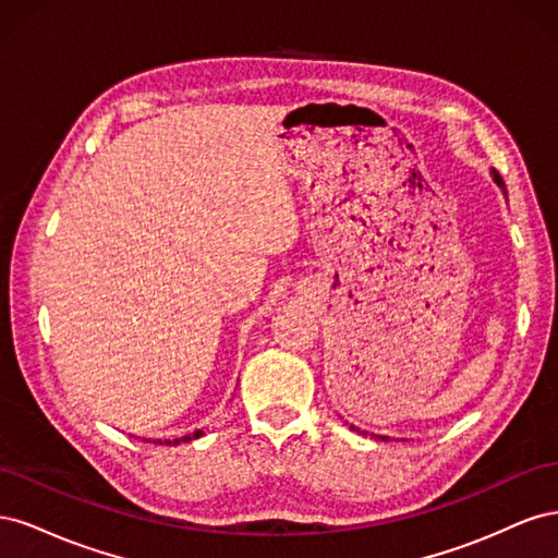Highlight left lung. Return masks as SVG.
Instances as JSON below:
<instances>
[{
  "instance_id": "1",
  "label": "left lung",
  "mask_w": 558,
  "mask_h": 558,
  "mask_svg": "<svg viewBox=\"0 0 558 558\" xmlns=\"http://www.w3.org/2000/svg\"><path fill=\"white\" fill-rule=\"evenodd\" d=\"M494 179H496V183L500 185V189H505V181H502V177H500L496 170H494Z\"/></svg>"
}]
</instances>
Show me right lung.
Masks as SVG:
<instances>
[{
  "label": "right lung",
  "instance_id": "1",
  "mask_svg": "<svg viewBox=\"0 0 558 558\" xmlns=\"http://www.w3.org/2000/svg\"><path fill=\"white\" fill-rule=\"evenodd\" d=\"M202 435V430H195L193 435H185V437H177L174 442H170V440H165V445H181V442H189V440H195V437H199ZM162 445V442H160Z\"/></svg>",
  "mask_w": 558,
  "mask_h": 558
}]
</instances>
